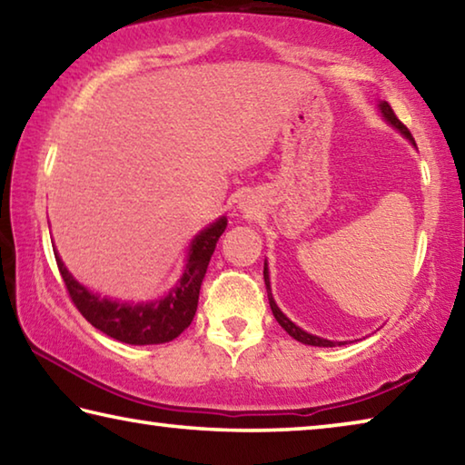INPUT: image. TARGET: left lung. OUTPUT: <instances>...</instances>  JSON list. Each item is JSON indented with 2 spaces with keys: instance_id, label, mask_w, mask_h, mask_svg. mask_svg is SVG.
<instances>
[{
  "instance_id": "obj_1",
  "label": "left lung",
  "mask_w": 465,
  "mask_h": 465,
  "mask_svg": "<svg viewBox=\"0 0 465 465\" xmlns=\"http://www.w3.org/2000/svg\"><path fill=\"white\" fill-rule=\"evenodd\" d=\"M380 110L383 113V116L385 119H388L393 127H396L400 133H404V135L412 141L414 143V137H412V133L408 131V127L406 124L398 119L396 116V113H393V108L388 104V102H381L380 104ZM264 285H266V291H269V303H271V310H272V316L277 318V322L279 324L285 328V332L289 334V336H293L295 341H299V342H303V344H312V346H336V344H344V342H332V341H326V338H320V336H313V334H308L305 332V330H302L299 326H295L293 322H291L285 313H282L279 308H277V303H274V299H272V293H271V281H269V269H266V264H264Z\"/></svg>"
}]
</instances>
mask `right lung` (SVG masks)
Wrapping results in <instances>:
<instances>
[{"mask_svg": "<svg viewBox=\"0 0 465 465\" xmlns=\"http://www.w3.org/2000/svg\"><path fill=\"white\" fill-rule=\"evenodd\" d=\"M225 227L227 219L222 217L196 235L191 252H188V264L183 279L166 297L153 303L131 305L94 295L69 274L59 256L54 258H57L61 279L65 282L74 305L94 328L127 344H162L174 341L180 332L191 326L196 305H199L203 277Z\"/></svg>", "mask_w": 465, "mask_h": 465, "instance_id": "obj_1", "label": "right lung"}]
</instances>
